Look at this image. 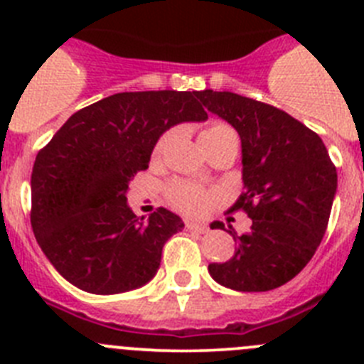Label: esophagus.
Segmentation results:
<instances>
[{"instance_id": "obj_1", "label": "esophagus", "mask_w": 364, "mask_h": 364, "mask_svg": "<svg viewBox=\"0 0 364 364\" xmlns=\"http://www.w3.org/2000/svg\"><path fill=\"white\" fill-rule=\"evenodd\" d=\"M186 228H188L189 231H195V233H208V231H210V228L204 226V224H193V222H188Z\"/></svg>"}]
</instances>
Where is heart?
<instances>
[{
    "label": "heart",
    "instance_id": "heart-1",
    "mask_svg": "<svg viewBox=\"0 0 364 364\" xmlns=\"http://www.w3.org/2000/svg\"><path fill=\"white\" fill-rule=\"evenodd\" d=\"M237 138L235 136V131L231 129L230 125L226 124H211L204 133L200 134V138ZM166 138H162L159 144V151L162 149ZM213 195L204 189L197 188V186L184 184V182H176L169 188V200L175 205L176 210H180L182 213L191 215V217H200V215L208 213V210L213 204Z\"/></svg>",
    "mask_w": 364,
    "mask_h": 364
}]
</instances>
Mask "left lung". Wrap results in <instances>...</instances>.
<instances>
[{"instance_id": "1", "label": "left lung", "mask_w": 364, "mask_h": 364, "mask_svg": "<svg viewBox=\"0 0 364 364\" xmlns=\"http://www.w3.org/2000/svg\"><path fill=\"white\" fill-rule=\"evenodd\" d=\"M210 112L240 136L244 210L252 230L233 235L237 252L210 264L218 284L237 291H268L286 284L319 247L337 193V171L319 134L273 105L235 92L198 91ZM211 230H224L218 220Z\"/></svg>"}]
</instances>
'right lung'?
I'll use <instances>...</instances> for the list:
<instances>
[{"label":"right lung","instance_id":"1","mask_svg":"<svg viewBox=\"0 0 364 364\" xmlns=\"http://www.w3.org/2000/svg\"><path fill=\"white\" fill-rule=\"evenodd\" d=\"M197 91L118 92L80 109L32 167L31 224L41 252L65 281L96 295L136 290L156 275L162 247L184 222L166 208L147 220L127 188L149 167L167 129L204 122Z\"/></svg>","mask_w":364,"mask_h":364}]
</instances>
